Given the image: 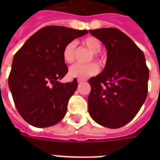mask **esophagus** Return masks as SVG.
I'll list each match as a JSON object with an SVG mask.
<instances>
[{
	"label": "esophagus",
	"instance_id": "34e87169",
	"mask_svg": "<svg viewBox=\"0 0 160 160\" xmlns=\"http://www.w3.org/2000/svg\"><path fill=\"white\" fill-rule=\"evenodd\" d=\"M77 81L78 83H82L84 82V81H85V80H84V79H78Z\"/></svg>",
	"mask_w": 160,
	"mask_h": 160
}]
</instances>
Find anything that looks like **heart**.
<instances>
[{
  "label": "heart",
  "instance_id": "1",
  "mask_svg": "<svg viewBox=\"0 0 160 160\" xmlns=\"http://www.w3.org/2000/svg\"><path fill=\"white\" fill-rule=\"evenodd\" d=\"M81 43L84 46L87 47L90 51L91 55L89 57V61L95 59L100 65H103L105 62V58L100 53L101 49V44L97 39L93 36H88L83 39ZM75 54H76V45L74 41L68 42L63 48L62 57L65 63L71 64L75 61ZM99 71V66L96 63L90 62L85 65L75 64L72 65L69 70V75L72 78L78 79H86V78L95 75Z\"/></svg>",
  "mask_w": 160,
  "mask_h": 160
}]
</instances>
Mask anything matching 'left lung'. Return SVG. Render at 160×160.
<instances>
[{
	"label": "left lung",
	"mask_w": 160,
	"mask_h": 160,
	"mask_svg": "<svg viewBox=\"0 0 160 160\" xmlns=\"http://www.w3.org/2000/svg\"><path fill=\"white\" fill-rule=\"evenodd\" d=\"M107 50L102 72L89 80L88 110L102 126L117 129L134 119L148 95L149 69L143 51L116 28L90 30Z\"/></svg>",
	"instance_id": "obj_1"
}]
</instances>
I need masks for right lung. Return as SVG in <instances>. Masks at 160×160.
<instances>
[{
  "mask_svg": "<svg viewBox=\"0 0 160 160\" xmlns=\"http://www.w3.org/2000/svg\"><path fill=\"white\" fill-rule=\"evenodd\" d=\"M88 33L65 26H49L36 31L13 58L8 79L14 103L31 125L46 128L65 117L77 80L60 83L68 72L62 57L64 46Z\"/></svg>",
  "mask_w": 160,
  "mask_h": 160,
  "instance_id": "right-lung-1",
  "label": "right lung"
}]
</instances>
